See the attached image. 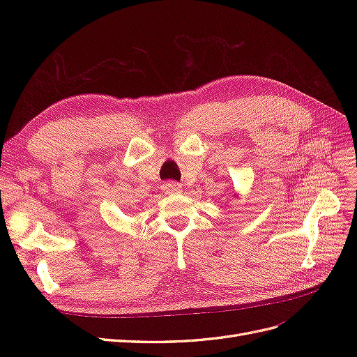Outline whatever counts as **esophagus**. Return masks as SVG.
I'll use <instances>...</instances> for the list:
<instances>
[{"mask_svg":"<svg viewBox=\"0 0 357 357\" xmlns=\"http://www.w3.org/2000/svg\"><path fill=\"white\" fill-rule=\"evenodd\" d=\"M165 190L168 193H177L181 190V185H178V183H174V181H169V183H165Z\"/></svg>","mask_w":357,"mask_h":357,"instance_id":"34e87169","label":"esophagus"}]
</instances>
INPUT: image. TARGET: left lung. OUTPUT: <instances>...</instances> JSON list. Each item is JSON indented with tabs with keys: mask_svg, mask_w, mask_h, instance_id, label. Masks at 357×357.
Segmentation results:
<instances>
[{
	"mask_svg": "<svg viewBox=\"0 0 357 357\" xmlns=\"http://www.w3.org/2000/svg\"><path fill=\"white\" fill-rule=\"evenodd\" d=\"M234 197H235V198H238V195H236V193H234Z\"/></svg>",
	"mask_w": 357,
	"mask_h": 357,
	"instance_id": "left-lung-1",
	"label": "left lung"
}]
</instances>
